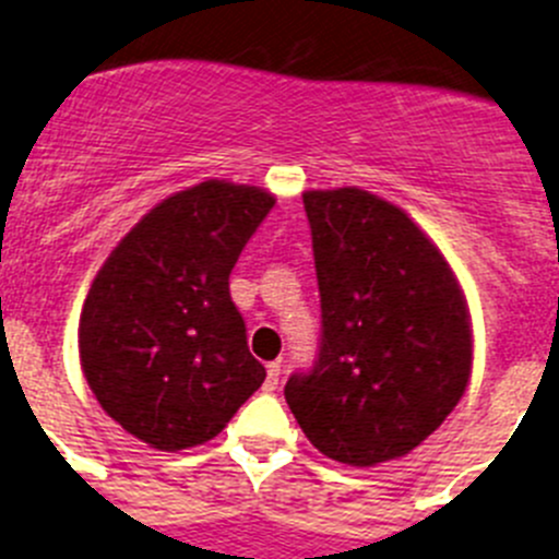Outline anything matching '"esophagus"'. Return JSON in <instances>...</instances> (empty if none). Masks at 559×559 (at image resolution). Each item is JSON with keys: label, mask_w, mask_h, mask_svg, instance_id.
<instances>
[{"label": "esophagus", "mask_w": 559, "mask_h": 559, "mask_svg": "<svg viewBox=\"0 0 559 559\" xmlns=\"http://www.w3.org/2000/svg\"><path fill=\"white\" fill-rule=\"evenodd\" d=\"M280 377H283V366H280V362H269V373H265V391H276V385H280Z\"/></svg>", "instance_id": "obj_1"}]
</instances>
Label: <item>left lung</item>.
I'll use <instances>...</instances> for the list:
<instances>
[{"mask_svg": "<svg viewBox=\"0 0 559 559\" xmlns=\"http://www.w3.org/2000/svg\"><path fill=\"white\" fill-rule=\"evenodd\" d=\"M321 343L285 402L337 463L404 457L463 399L471 321L457 276L396 204L360 188L307 191Z\"/></svg>", "mask_w": 559, "mask_h": 559, "instance_id": "left-lung-1", "label": "left lung"}]
</instances>
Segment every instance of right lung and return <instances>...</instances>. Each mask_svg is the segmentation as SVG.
<instances>
[{"mask_svg": "<svg viewBox=\"0 0 559 559\" xmlns=\"http://www.w3.org/2000/svg\"><path fill=\"white\" fill-rule=\"evenodd\" d=\"M274 197L207 179L152 207L96 274L80 362L112 421L160 449L216 438L265 380L229 274Z\"/></svg>", "mask_w": 559, "mask_h": 559, "instance_id": "add662e5", "label": "right lung"}]
</instances>
